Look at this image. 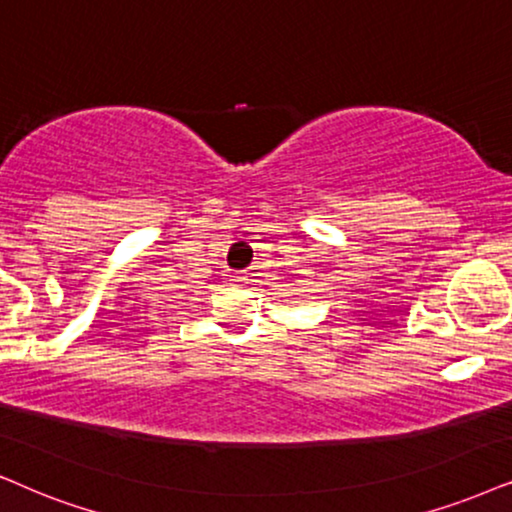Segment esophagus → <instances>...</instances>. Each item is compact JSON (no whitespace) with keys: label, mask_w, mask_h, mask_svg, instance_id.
I'll return each instance as SVG.
<instances>
[{"label":"esophagus","mask_w":512,"mask_h":512,"mask_svg":"<svg viewBox=\"0 0 512 512\" xmlns=\"http://www.w3.org/2000/svg\"><path fill=\"white\" fill-rule=\"evenodd\" d=\"M231 281H234L236 286H243V283L248 281V278H245V274H234V276H231Z\"/></svg>","instance_id":"obj_1"}]
</instances>
